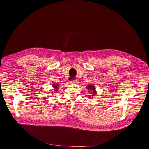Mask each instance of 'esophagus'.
<instances>
[{"label":"esophagus","instance_id":"34e87169","mask_svg":"<svg viewBox=\"0 0 149 149\" xmlns=\"http://www.w3.org/2000/svg\"><path fill=\"white\" fill-rule=\"evenodd\" d=\"M78 80H72V81H71V83H73V84H75V83H78Z\"/></svg>","mask_w":149,"mask_h":149}]
</instances>
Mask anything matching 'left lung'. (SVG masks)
<instances>
[{
  "label": "left lung",
  "instance_id": "8db88e82",
  "mask_svg": "<svg viewBox=\"0 0 149 149\" xmlns=\"http://www.w3.org/2000/svg\"><path fill=\"white\" fill-rule=\"evenodd\" d=\"M86 89H88V92H90L91 93V97H95V94H97V91L95 90V86L94 85H88L87 87L86 88ZM89 98H91V96H88Z\"/></svg>",
  "mask_w": 149,
  "mask_h": 149
}]
</instances>
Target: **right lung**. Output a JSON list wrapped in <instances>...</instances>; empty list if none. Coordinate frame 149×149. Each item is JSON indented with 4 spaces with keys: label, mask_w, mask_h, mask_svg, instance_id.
<instances>
[{
    "label": "right lung",
    "mask_w": 149,
    "mask_h": 149,
    "mask_svg": "<svg viewBox=\"0 0 149 149\" xmlns=\"http://www.w3.org/2000/svg\"><path fill=\"white\" fill-rule=\"evenodd\" d=\"M58 86H59V83H55L53 84L52 86L54 88V93H56V92L58 91V89H59Z\"/></svg>",
    "instance_id": "right-lung-1"
}]
</instances>
